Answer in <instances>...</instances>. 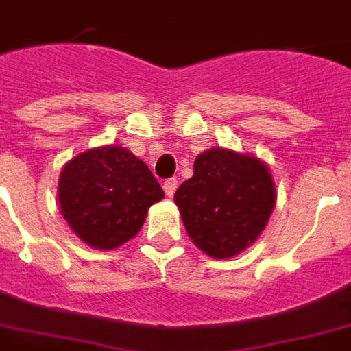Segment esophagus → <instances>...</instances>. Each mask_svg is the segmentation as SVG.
<instances>
[{
    "label": "esophagus",
    "mask_w": 351,
    "mask_h": 351,
    "mask_svg": "<svg viewBox=\"0 0 351 351\" xmlns=\"http://www.w3.org/2000/svg\"><path fill=\"white\" fill-rule=\"evenodd\" d=\"M176 188H178V180H176V178H167V180L163 182V191H165V195L167 197L175 195Z\"/></svg>",
    "instance_id": "esophagus-1"
}]
</instances>
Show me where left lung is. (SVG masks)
Returning a JSON list of instances; mask_svg holds the SVG:
<instances>
[{
    "label": "left lung",
    "instance_id": "left-lung-1",
    "mask_svg": "<svg viewBox=\"0 0 351 351\" xmlns=\"http://www.w3.org/2000/svg\"><path fill=\"white\" fill-rule=\"evenodd\" d=\"M268 165L234 150H204L175 202L188 236L214 258H230L261 236L275 208Z\"/></svg>",
    "mask_w": 351,
    "mask_h": 351
}]
</instances>
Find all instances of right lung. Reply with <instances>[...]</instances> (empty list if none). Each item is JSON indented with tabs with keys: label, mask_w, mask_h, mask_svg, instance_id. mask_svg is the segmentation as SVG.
Returning a JSON list of instances; mask_svg holds the SVG:
<instances>
[{
	"label": "right lung",
	"mask_w": 351,
	"mask_h": 351,
	"mask_svg": "<svg viewBox=\"0 0 351 351\" xmlns=\"http://www.w3.org/2000/svg\"><path fill=\"white\" fill-rule=\"evenodd\" d=\"M163 189L124 147H98L72 158L59 178V206L80 240L95 249H115L141 230Z\"/></svg>",
	"instance_id": "1"
}]
</instances>
